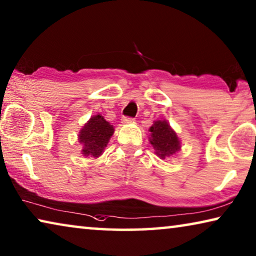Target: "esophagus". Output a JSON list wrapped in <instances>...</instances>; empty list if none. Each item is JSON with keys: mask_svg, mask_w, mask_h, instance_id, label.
I'll use <instances>...</instances> for the list:
<instances>
[{"mask_svg": "<svg viewBox=\"0 0 256 256\" xmlns=\"http://www.w3.org/2000/svg\"><path fill=\"white\" fill-rule=\"evenodd\" d=\"M134 122V118L132 117H123L122 118V123L123 124H130V123H133Z\"/></svg>", "mask_w": 256, "mask_h": 256, "instance_id": "34e87169", "label": "esophagus"}]
</instances>
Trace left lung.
<instances>
[{
  "mask_svg": "<svg viewBox=\"0 0 256 256\" xmlns=\"http://www.w3.org/2000/svg\"><path fill=\"white\" fill-rule=\"evenodd\" d=\"M150 130L152 132L150 144L161 158H170L180 150V141L176 132L166 120H156Z\"/></svg>",
  "mask_w": 256,
  "mask_h": 256,
  "instance_id": "8db88e82",
  "label": "left lung"
}]
</instances>
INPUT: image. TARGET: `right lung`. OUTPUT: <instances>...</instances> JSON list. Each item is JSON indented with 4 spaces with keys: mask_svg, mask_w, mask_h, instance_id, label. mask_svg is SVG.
<instances>
[{
    "mask_svg": "<svg viewBox=\"0 0 256 256\" xmlns=\"http://www.w3.org/2000/svg\"><path fill=\"white\" fill-rule=\"evenodd\" d=\"M112 133L114 128L109 122L100 115L93 116L79 132V142L82 146V152L85 156H100Z\"/></svg>",
    "mask_w": 256,
    "mask_h": 256,
    "instance_id": "right-lung-1",
    "label": "right lung"
}]
</instances>
